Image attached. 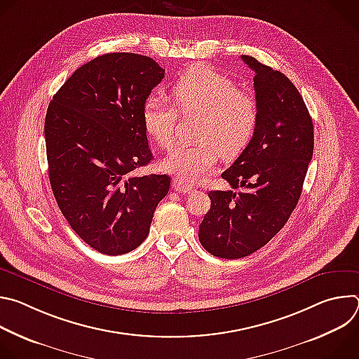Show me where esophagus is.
<instances>
[{
	"label": "esophagus",
	"instance_id": "34e87169",
	"mask_svg": "<svg viewBox=\"0 0 359 359\" xmlns=\"http://www.w3.org/2000/svg\"><path fill=\"white\" fill-rule=\"evenodd\" d=\"M172 187H173V190H175V191H177V193H183V194H189V193L193 190V187H191V186H189L187 183L182 182L180 179H175V180H173Z\"/></svg>",
	"mask_w": 359,
	"mask_h": 359
}]
</instances>
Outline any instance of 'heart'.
<instances>
[{
  "mask_svg": "<svg viewBox=\"0 0 359 359\" xmlns=\"http://www.w3.org/2000/svg\"><path fill=\"white\" fill-rule=\"evenodd\" d=\"M182 114H201L194 144L176 146L163 161V169L184 183L206 176L220 155L233 159L248 146L259 128V104L237 83L209 65H193L172 86ZM143 126L159 147L169 149L175 140L179 112L159 95H150L142 109Z\"/></svg>",
  "mask_w": 359,
  "mask_h": 359,
  "instance_id": "1",
  "label": "heart"
}]
</instances>
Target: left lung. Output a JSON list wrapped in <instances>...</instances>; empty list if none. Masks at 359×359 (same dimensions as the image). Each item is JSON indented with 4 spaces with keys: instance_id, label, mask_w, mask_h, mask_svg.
<instances>
[{
    "instance_id": "1",
    "label": "left lung",
    "mask_w": 359,
    "mask_h": 359,
    "mask_svg": "<svg viewBox=\"0 0 359 359\" xmlns=\"http://www.w3.org/2000/svg\"><path fill=\"white\" fill-rule=\"evenodd\" d=\"M259 128L236 162L222 173L233 189L212 190L198 240L220 259H241L266 245L287 223L299 200L314 150V126L292 82L255 58Z\"/></svg>"
}]
</instances>
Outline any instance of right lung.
I'll return each mask as SVG.
<instances>
[{
  "mask_svg": "<svg viewBox=\"0 0 359 359\" xmlns=\"http://www.w3.org/2000/svg\"><path fill=\"white\" fill-rule=\"evenodd\" d=\"M163 78L149 57L105 54L78 68L49 102L50 187L72 230L102 254L139 247L169 191L166 175H133L153 159L142 109Z\"/></svg>",
  "mask_w": 359,
  "mask_h": 359,
  "instance_id": "add662e5",
  "label": "right lung"
}]
</instances>
